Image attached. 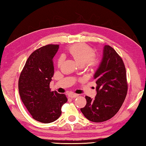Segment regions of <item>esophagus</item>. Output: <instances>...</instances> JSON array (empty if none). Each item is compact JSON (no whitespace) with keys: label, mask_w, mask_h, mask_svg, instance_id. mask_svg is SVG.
I'll return each instance as SVG.
<instances>
[{"label":"esophagus","mask_w":146,"mask_h":146,"mask_svg":"<svg viewBox=\"0 0 146 146\" xmlns=\"http://www.w3.org/2000/svg\"><path fill=\"white\" fill-rule=\"evenodd\" d=\"M78 96V94H70L68 95V97L71 98H75L76 97H77Z\"/></svg>","instance_id":"obj_1"}]
</instances>
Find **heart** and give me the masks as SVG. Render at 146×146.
Instances as JSON below:
<instances>
[{
    "mask_svg": "<svg viewBox=\"0 0 146 146\" xmlns=\"http://www.w3.org/2000/svg\"><path fill=\"white\" fill-rule=\"evenodd\" d=\"M69 53L77 63L81 66L85 64L88 66H92L97 63V60L93 56V49L85 44L73 45L69 48ZM63 61V58L60 57L58 61V66H60Z\"/></svg>",
    "mask_w": 146,
    "mask_h": 146,
    "instance_id": "obj_1",
    "label": "heart"
}]
</instances>
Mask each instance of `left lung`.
<instances>
[{"label":"left lung","instance_id":"8db88e82","mask_svg":"<svg viewBox=\"0 0 146 146\" xmlns=\"http://www.w3.org/2000/svg\"><path fill=\"white\" fill-rule=\"evenodd\" d=\"M94 78L97 83V95L95 98L86 96V104L80 110L88 120L102 122L118 112L127 93L125 65L110 46H104L103 56Z\"/></svg>","mask_w":146,"mask_h":146}]
</instances>
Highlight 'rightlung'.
<instances>
[{
  "label": "right lung",
  "instance_id": "right-lung-1",
  "mask_svg": "<svg viewBox=\"0 0 146 146\" xmlns=\"http://www.w3.org/2000/svg\"><path fill=\"white\" fill-rule=\"evenodd\" d=\"M59 46L48 44L37 49L27 59L19 79L21 98L34 119L48 123L56 120L62 105L68 99L64 94L51 92L54 75L52 58Z\"/></svg>",
  "mask_w": 146,
  "mask_h": 146
}]
</instances>
